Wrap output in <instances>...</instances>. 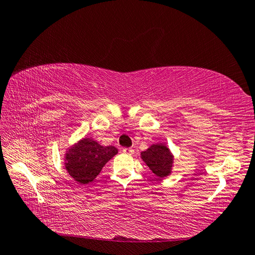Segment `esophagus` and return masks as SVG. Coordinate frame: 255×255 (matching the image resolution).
<instances>
[{"label": "esophagus", "instance_id": "1", "mask_svg": "<svg viewBox=\"0 0 255 255\" xmlns=\"http://www.w3.org/2000/svg\"><path fill=\"white\" fill-rule=\"evenodd\" d=\"M123 152L126 153V154H133L134 150L131 149V148H124V149H123Z\"/></svg>", "mask_w": 255, "mask_h": 255}]
</instances>
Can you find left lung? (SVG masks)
I'll use <instances>...</instances> for the list:
<instances>
[{"mask_svg": "<svg viewBox=\"0 0 255 255\" xmlns=\"http://www.w3.org/2000/svg\"><path fill=\"white\" fill-rule=\"evenodd\" d=\"M141 159L156 176L165 177L171 173L173 165V154L165 144H152L143 152Z\"/></svg>", "mask_w": 255, "mask_h": 255, "instance_id": "1", "label": "left lung"}]
</instances>
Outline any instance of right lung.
Wrapping results in <instances>:
<instances>
[{
	"instance_id": "1",
	"label": "right lung",
	"mask_w": 255,
	"mask_h": 255,
	"mask_svg": "<svg viewBox=\"0 0 255 255\" xmlns=\"http://www.w3.org/2000/svg\"><path fill=\"white\" fill-rule=\"evenodd\" d=\"M117 152L113 145L103 147L93 139L84 138L68 150L64 165L75 181L88 184L100 174L103 166Z\"/></svg>"
}]
</instances>
